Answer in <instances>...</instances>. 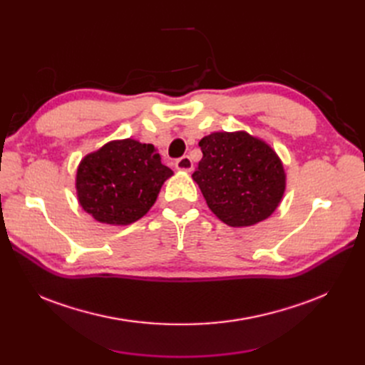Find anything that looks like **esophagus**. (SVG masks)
I'll return each instance as SVG.
<instances>
[{"instance_id": "esophagus-1", "label": "esophagus", "mask_w": 365, "mask_h": 365, "mask_svg": "<svg viewBox=\"0 0 365 365\" xmlns=\"http://www.w3.org/2000/svg\"><path fill=\"white\" fill-rule=\"evenodd\" d=\"M175 165H176V169H178L180 172H192L193 161H192V158L189 155H184L180 160H176Z\"/></svg>"}]
</instances>
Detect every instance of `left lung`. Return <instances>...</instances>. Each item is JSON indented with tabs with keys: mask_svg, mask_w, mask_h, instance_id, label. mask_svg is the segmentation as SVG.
<instances>
[{
	"mask_svg": "<svg viewBox=\"0 0 365 365\" xmlns=\"http://www.w3.org/2000/svg\"><path fill=\"white\" fill-rule=\"evenodd\" d=\"M200 146L202 160L192 178L219 220L236 228L251 227L277 210L286 172L267 141L247 130H222L205 135Z\"/></svg>",
	"mask_w": 365,
	"mask_h": 365,
	"instance_id": "left-lung-1",
	"label": "left lung"
}]
</instances>
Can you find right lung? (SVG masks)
Wrapping results in <instances>:
<instances>
[{
    "label": "right lung",
    "instance_id": "right-lung-1",
    "mask_svg": "<svg viewBox=\"0 0 365 365\" xmlns=\"http://www.w3.org/2000/svg\"><path fill=\"white\" fill-rule=\"evenodd\" d=\"M172 175L155 146L134 138L113 140L77 165V201L97 222L129 225L149 212Z\"/></svg>",
    "mask_w": 365,
    "mask_h": 365
}]
</instances>
